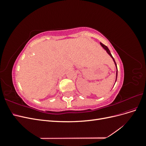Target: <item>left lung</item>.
Instances as JSON below:
<instances>
[{
	"instance_id": "1",
	"label": "left lung",
	"mask_w": 146,
	"mask_h": 146,
	"mask_svg": "<svg viewBox=\"0 0 146 146\" xmlns=\"http://www.w3.org/2000/svg\"><path fill=\"white\" fill-rule=\"evenodd\" d=\"M100 45H101V46L104 49L106 50V52H107V54H108V55H110V56L112 58V59H113V61H114V64H115V66H116V80H115V83H116V80H117V64H116V62H115V60H114V58L113 57V56H112V55H111V53H110V50H109V48L106 46H105L104 44H102V42H100ZM115 83H114V84H115Z\"/></svg>"
}]
</instances>
